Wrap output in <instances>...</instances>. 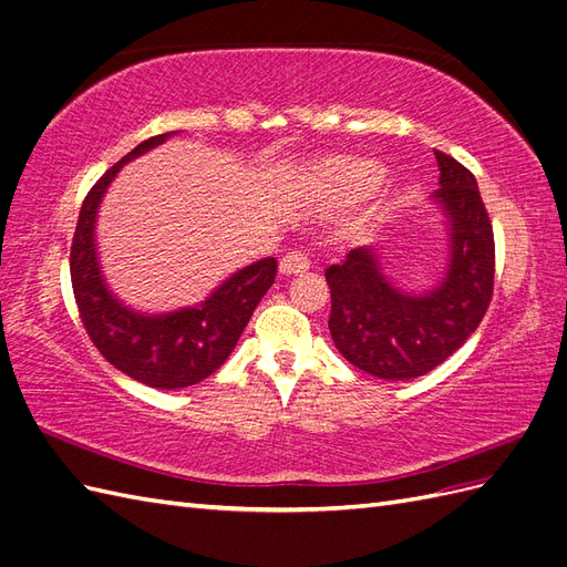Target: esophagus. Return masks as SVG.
Masks as SVG:
<instances>
[{"instance_id": "esophagus-1", "label": "esophagus", "mask_w": 567, "mask_h": 567, "mask_svg": "<svg viewBox=\"0 0 567 567\" xmlns=\"http://www.w3.org/2000/svg\"><path fill=\"white\" fill-rule=\"evenodd\" d=\"M310 265H312L310 257H307L300 250H293V252H286L281 257L279 267H281V274H286V277H293V274H302V271L310 269Z\"/></svg>"}]
</instances>
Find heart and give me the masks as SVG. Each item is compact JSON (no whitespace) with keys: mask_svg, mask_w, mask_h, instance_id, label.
Masks as SVG:
<instances>
[{"mask_svg":"<svg viewBox=\"0 0 567 567\" xmlns=\"http://www.w3.org/2000/svg\"><path fill=\"white\" fill-rule=\"evenodd\" d=\"M333 177L338 182H346V184H352V186H367V184H373L375 182V169L369 167V165H357V163H340L333 167Z\"/></svg>","mask_w":567,"mask_h":567,"instance_id":"heart-1","label":"heart"}]
</instances>
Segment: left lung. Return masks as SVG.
I'll return each mask as SVG.
<instances>
[{"label": "left lung", "instance_id": "obj_1", "mask_svg": "<svg viewBox=\"0 0 567 567\" xmlns=\"http://www.w3.org/2000/svg\"><path fill=\"white\" fill-rule=\"evenodd\" d=\"M442 203L452 225V265L444 281L411 298L383 277L373 250L354 248L326 269L329 329L338 352L385 381H409L452 357L483 321L494 293V231L468 167L435 151Z\"/></svg>", "mask_w": 567, "mask_h": 567}]
</instances>
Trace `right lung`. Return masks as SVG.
<instances>
[{"instance_id": "1", "label": "right lung", "mask_w": 567, "mask_h": 567, "mask_svg": "<svg viewBox=\"0 0 567 567\" xmlns=\"http://www.w3.org/2000/svg\"><path fill=\"white\" fill-rule=\"evenodd\" d=\"M169 132L156 134L132 148L84 196L71 246V284L84 331L109 364L148 388L179 390L205 381L227 362L257 302L277 277V260L265 257L234 274L208 300L165 317L134 315L109 293L94 250L99 200L123 163L163 144Z\"/></svg>"}]
</instances>
